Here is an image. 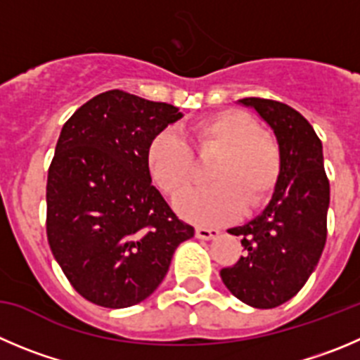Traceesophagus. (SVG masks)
<instances>
[{
	"label": "esophagus",
	"mask_w": 360,
	"mask_h": 360,
	"mask_svg": "<svg viewBox=\"0 0 360 360\" xmlns=\"http://www.w3.org/2000/svg\"><path fill=\"white\" fill-rule=\"evenodd\" d=\"M195 234H197V238H199V240H213V238H217L218 234H220V231H218V229H207V227H197Z\"/></svg>",
	"instance_id": "esophagus-1"
}]
</instances>
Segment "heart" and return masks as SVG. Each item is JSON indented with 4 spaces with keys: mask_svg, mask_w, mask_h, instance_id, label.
<instances>
[{
    "mask_svg": "<svg viewBox=\"0 0 360 360\" xmlns=\"http://www.w3.org/2000/svg\"><path fill=\"white\" fill-rule=\"evenodd\" d=\"M197 153H220L210 170L213 184L188 191L176 202L186 220L218 226L240 217L243 207L263 202L281 172V150L257 120L241 110H226L199 120L188 131ZM147 170L165 195H181L193 177V154L174 131H161L149 142Z\"/></svg>",
    "mask_w": 360,
    "mask_h": 360,
    "instance_id": "obj_1",
    "label": "heart"
}]
</instances>
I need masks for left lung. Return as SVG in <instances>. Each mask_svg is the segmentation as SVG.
<instances>
[{
    "label": "left lung",
    "mask_w": 360,
    "mask_h": 360,
    "mask_svg": "<svg viewBox=\"0 0 360 360\" xmlns=\"http://www.w3.org/2000/svg\"><path fill=\"white\" fill-rule=\"evenodd\" d=\"M238 103L256 110L271 127L281 150V172L266 207L245 226L229 229L241 236L243 256L221 268L220 277L243 304L271 309L293 298L320 261L330 184L321 140L297 110L261 97Z\"/></svg>",
    "instance_id": "8db88e82"
}]
</instances>
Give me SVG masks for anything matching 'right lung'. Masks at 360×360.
I'll use <instances>...</instances> for the list:
<instances>
[{
    "mask_svg": "<svg viewBox=\"0 0 360 360\" xmlns=\"http://www.w3.org/2000/svg\"><path fill=\"white\" fill-rule=\"evenodd\" d=\"M179 108L122 90L92 97L63 124L48 172V241L72 288L122 309L154 293L195 229L153 186L150 140Z\"/></svg>",
    "mask_w": 360,
    "mask_h": 360,
    "instance_id": "obj_1",
    "label": "right lung"
}]
</instances>
